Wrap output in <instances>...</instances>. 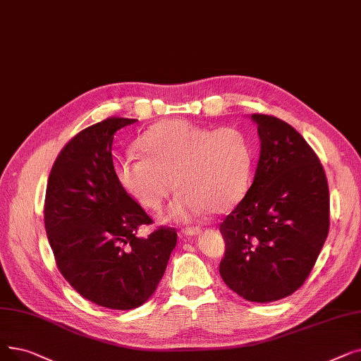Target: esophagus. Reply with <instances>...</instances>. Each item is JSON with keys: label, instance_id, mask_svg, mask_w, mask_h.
<instances>
[{"label": "esophagus", "instance_id": "1", "mask_svg": "<svg viewBox=\"0 0 361 361\" xmlns=\"http://www.w3.org/2000/svg\"><path fill=\"white\" fill-rule=\"evenodd\" d=\"M200 233V228L199 227H185L181 230V234L185 238H193V236H197V234Z\"/></svg>", "mask_w": 361, "mask_h": 361}]
</instances>
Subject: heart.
I'll return each instance as SVG.
<instances>
[{
	"label": "heart",
	"mask_w": 361,
	"mask_h": 361,
	"mask_svg": "<svg viewBox=\"0 0 361 361\" xmlns=\"http://www.w3.org/2000/svg\"><path fill=\"white\" fill-rule=\"evenodd\" d=\"M137 147L142 156H121L115 177L149 211L161 209L174 189L180 190L165 212L166 221L189 223L208 211L224 215L249 189L254 149L240 130L165 119L140 137Z\"/></svg>",
	"instance_id": "1"
}]
</instances>
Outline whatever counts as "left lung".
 I'll use <instances>...</instances> for the list:
<instances>
[{
	"mask_svg": "<svg viewBox=\"0 0 361 361\" xmlns=\"http://www.w3.org/2000/svg\"><path fill=\"white\" fill-rule=\"evenodd\" d=\"M261 142L252 185L219 226L224 283L250 302H271L300 289L329 233L323 166L289 123L250 115Z\"/></svg>",
	"mask_w": 361,
	"mask_h": 361,
	"instance_id": "obj_1",
	"label": "left lung"
}]
</instances>
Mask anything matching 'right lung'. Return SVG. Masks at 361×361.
<instances>
[{
  "instance_id": "add662e5",
  "label": "right lung",
  "mask_w": 361,
  "mask_h": 361,
  "mask_svg": "<svg viewBox=\"0 0 361 361\" xmlns=\"http://www.w3.org/2000/svg\"><path fill=\"white\" fill-rule=\"evenodd\" d=\"M135 121L107 118L76 134L57 156L45 192V231L61 276L85 300L112 310L143 305L177 245L169 227L137 236L152 219L115 177L114 135Z\"/></svg>"
}]
</instances>
